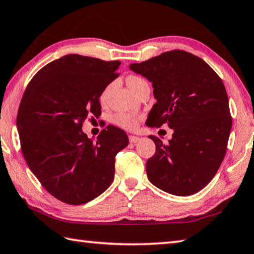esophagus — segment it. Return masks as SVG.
<instances>
[{"instance_id":"esophagus-1","label":"esophagus","mask_w":254,"mask_h":254,"mask_svg":"<svg viewBox=\"0 0 254 254\" xmlns=\"http://www.w3.org/2000/svg\"><path fill=\"white\" fill-rule=\"evenodd\" d=\"M140 140V138L139 137H137V136H129V142L130 143H136V142H138Z\"/></svg>"}]
</instances>
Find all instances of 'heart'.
I'll list each match as a JSON object with an SVG mask.
<instances>
[{"label": "heart", "mask_w": 254, "mask_h": 254, "mask_svg": "<svg viewBox=\"0 0 254 254\" xmlns=\"http://www.w3.org/2000/svg\"><path fill=\"white\" fill-rule=\"evenodd\" d=\"M143 82H146V80L139 77V76L130 75L127 77V85L129 86V88H130L132 92H135L138 86L142 84ZM109 90H111V85L107 86V87L103 90L102 95H100V100H102V102H105V100L107 99ZM114 123L123 128L133 129L137 127L138 119L136 116H133V115H130V114H117L116 116L114 117Z\"/></svg>", "instance_id": "b5f03b06"}]
</instances>
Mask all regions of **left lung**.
<instances>
[{
    "instance_id": "left-lung-1",
    "label": "left lung",
    "mask_w": 254,
    "mask_h": 254,
    "mask_svg": "<svg viewBox=\"0 0 254 254\" xmlns=\"http://www.w3.org/2000/svg\"><path fill=\"white\" fill-rule=\"evenodd\" d=\"M129 69L154 88L156 103L146 125L174 129L167 145L149 136L156 154L147 160L148 179L170 194L198 192L217 174L232 127L222 80L203 60L178 50L130 64Z\"/></svg>"
}]
</instances>
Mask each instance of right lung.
<instances>
[{"label": "right lung", "instance_id": "right-lung-1", "mask_svg": "<svg viewBox=\"0 0 254 254\" xmlns=\"http://www.w3.org/2000/svg\"><path fill=\"white\" fill-rule=\"evenodd\" d=\"M121 64L65 55L38 70L22 97L16 127L23 156L42 186L65 203L102 194L114 180L115 156L128 145L127 133L115 126L96 141L82 130L88 116H100V95Z\"/></svg>", "mask_w": 254, "mask_h": 254}]
</instances>
